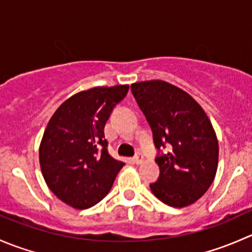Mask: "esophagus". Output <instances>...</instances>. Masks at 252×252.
Listing matches in <instances>:
<instances>
[{
    "label": "esophagus",
    "mask_w": 252,
    "mask_h": 252,
    "mask_svg": "<svg viewBox=\"0 0 252 252\" xmlns=\"http://www.w3.org/2000/svg\"><path fill=\"white\" fill-rule=\"evenodd\" d=\"M142 159H144V156H142V155L140 154V152H139V154H136L135 156H134L133 161H134V163L139 164V163H141V162H142Z\"/></svg>",
    "instance_id": "esophagus-1"
}]
</instances>
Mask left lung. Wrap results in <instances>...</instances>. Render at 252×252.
<instances>
[{"label":"left lung","mask_w":252,"mask_h":252,"mask_svg":"<svg viewBox=\"0 0 252 252\" xmlns=\"http://www.w3.org/2000/svg\"><path fill=\"white\" fill-rule=\"evenodd\" d=\"M158 150L155 196L172 207L194 204L208 190L218 166V141L201 106L182 89L162 80L131 84ZM169 146L166 154L160 147Z\"/></svg>","instance_id":"8db88e82"}]
</instances>
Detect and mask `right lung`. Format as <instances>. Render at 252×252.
Instances as JSON below:
<instances>
[{
	"label": "right lung",
	"instance_id": "right-lung-1",
	"mask_svg": "<svg viewBox=\"0 0 252 252\" xmlns=\"http://www.w3.org/2000/svg\"><path fill=\"white\" fill-rule=\"evenodd\" d=\"M128 90L129 85H116L80 91L51 117L40 144V167L47 187L64 204L85 210L111 190L124 163L108 154L103 129Z\"/></svg>",
	"mask_w": 252,
	"mask_h": 252
}]
</instances>
